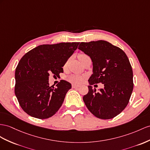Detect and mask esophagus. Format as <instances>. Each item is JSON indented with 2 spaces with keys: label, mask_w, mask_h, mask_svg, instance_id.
Here are the masks:
<instances>
[{
  "label": "esophagus",
  "mask_w": 150,
  "mask_h": 150,
  "mask_svg": "<svg viewBox=\"0 0 150 150\" xmlns=\"http://www.w3.org/2000/svg\"><path fill=\"white\" fill-rule=\"evenodd\" d=\"M79 86L78 85H75V84H72V88H75V89H76V88H79Z\"/></svg>",
  "instance_id": "obj_1"
}]
</instances>
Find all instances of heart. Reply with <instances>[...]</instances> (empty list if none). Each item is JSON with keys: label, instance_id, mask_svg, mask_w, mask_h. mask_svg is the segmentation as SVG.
I'll list each match as a JSON object with an SVG mask.
<instances>
[{"label": "heart", "instance_id": "heart-1", "mask_svg": "<svg viewBox=\"0 0 150 150\" xmlns=\"http://www.w3.org/2000/svg\"><path fill=\"white\" fill-rule=\"evenodd\" d=\"M86 56V54H80L79 56V57L80 56ZM67 80L69 82H70L71 83L79 84V83H80L82 82L83 78L82 76H80L78 75H70L69 76H68Z\"/></svg>", "mask_w": 150, "mask_h": 150}]
</instances>
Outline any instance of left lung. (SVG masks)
<instances>
[{
  "label": "left lung",
  "instance_id": "obj_1",
  "mask_svg": "<svg viewBox=\"0 0 150 150\" xmlns=\"http://www.w3.org/2000/svg\"><path fill=\"white\" fill-rule=\"evenodd\" d=\"M78 49L90 56L93 64L89 92L83 97L87 108L104 120L117 116L128 105L134 87L132 69L126 54L105 40L81 42ZM99 83L105 87L96 92L91 85Z\"/></svg>",
  "mask_w": 150,
  "mask_h": 150
}]
</instances>
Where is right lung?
I'll return each mask as SVG.
<instances>
[{
	"instance_id": "add662e5",
	"label": "right lung",
	"mask_w": 150,
	"mask_h": 150,
	"mask_svg": "<svg viewBox=\"0 0 150 150\" xmlns=\"http://www.w3.org/2000/svg\"><path fill=\"white\" fill-rule=\"evenodd\" d=\"M80 42L44 44L32 49L21 57L15 71V95L21 108L33 117L46 119L62 105L71 85L61 80L50 87L49 76H59L63 67L77 49Z\"/></svg>"
}]
</instances>
